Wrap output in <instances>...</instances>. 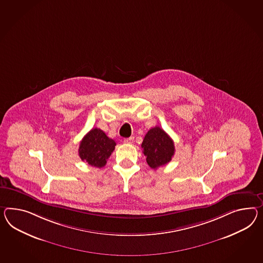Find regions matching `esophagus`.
<instances>
[{
    "label": "esophagus",
    "instance_id": "esophagus-1",
    "mask_svg": "<svg viewBox=\"0 0 263 263\" xmlns=\"http://www.w3.org/2000/svg\"><path fill=\"white\" fill-rule=\"evenodd\" d=\"M134 137H129V138H126V139H124V143L125 144H133L134 143Z\"/></svg>",
    "mask_w": 263,
    "mask_h": 263
}]
</instances>
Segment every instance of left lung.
<instances>
[{
	"mask_svg": "<svg viewBox=\"0 0 263 263\" xmlns=\"http://www.w3.org/2000/svg\"><path fill=\"white\" fill-rule=\"evenodd\" d=\"M142 148L148 166L157 168L166 165L175 155V143L161 128H151L142 142Z\"/></svg>",
	"mask_w": 263,
	"mask_h": 263,
	"instance_id": "8db88e82",
	"label": "left lung"
}]
</instances>
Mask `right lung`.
<instances>
[{
	"instance_id": "1",
	"label": "right lung",
	"mask_w": 263,
	"mask_h": 263,
	"mask_svg": "<svg viewBox=\"0 0 263 263\" xmlns=\"http://www.w3.org/2000/svg\"><path fill=\"white\" fill-rule=\"evenodd\" d=\"M116 143L100 128L90 129L80 142L79 156L83 161L96 168L106 165L108 157L115 151Z\"/></svg>"
}]
</instances>
